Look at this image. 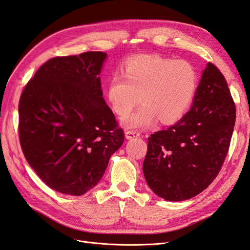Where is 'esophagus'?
I'll return each mask as SVG.
<instances>
[{
	"mask_svg": "<svg viewBox=\"0 0 250 250\" xmlns=\"http://www.w3.org/2000/svg\"><path fill=\"white\" fill-rule=\"evenodd\" d=\"M140 135V132L136 130H126L125 131V136L127 140H132L134 137H137Z\"/></svg>",
	"mask_w": 250,
	"mask_h": 250,
	"instance_id": "esophagus-1",
	"label": "esophagus"
}]
</instances>
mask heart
<instances>
[{
  "instance_id": "1",
  "label": "heart",
  "mask_w": 250,
  "mask_h": 250,
  "mask_svg": "<svg viewBox=\"0 0 250 250\" xmlns=\"http://www.w3.org/2000/svg\"><path fill=\"white\" fill-rule=\"evenodd\" d=\"M199 84L195 68L183 60L158 55L137 56L126 62L122 74L115 73L107 84V99L115 113L125 117L142 101L130 117L122 119L126 128L177 122L193 101Z\"/></svg>"
}]
</instances>
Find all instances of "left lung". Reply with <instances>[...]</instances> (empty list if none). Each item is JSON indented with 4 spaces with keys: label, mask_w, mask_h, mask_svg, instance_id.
I'll list each match as a JSON object with an SVG mask.
<instances>
[{
    "label": "left lung",
    "mask_w": 250,
    "mask_h": 250,
    "mask_svg": "<svg viewBox=\"0 0 250 250\" xmlns=\"http://www.w3.org/2000/svg\"><path fill=\"white\" fill-rule=\"evenodd\" d=\"M235 121V102L225 76L208 63L190 110L148 139L143 171L152 191L180 202L205 190L227 157Z\"/></svg>",
    "instance_id": "1"
}]
</instances>
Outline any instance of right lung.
I'll return each instance as SVG.
<instances>
[{
	"label": "right lung",
	"instance_id": "right-lung-1",
	"mask_svg": "<svg viewBox=\"0 0 250 250\" xmlns=\"http://www.w3.org/2000/svg\"><path fill=\"white\" fill-rule=\"evenodd\" d=\"M106 54L56 57L25 84L19 104L25 159L48 187L83 195L96 186L124 142L103 99L99 74Z\"/></svg>",
	"mask_w": 250,
	"mask_h": 250
}]
</instances>
